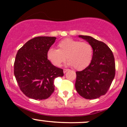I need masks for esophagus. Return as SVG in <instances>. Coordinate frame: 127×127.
Returning <instances> with one entry per match:
<instances>
[{"label": "esophagus", "instance_id": "1", "mask_svg": "<svg viewBox=\"0 0 127 127\" xmlns=\"http://www.w3.org/2000/svg\"><path fill=\"white\" fill-rule=\"evenodd\" d=\"M67 71H68V69H63V72L64 73H66Z\"/></svg>", "mask_w": 127, "mask_h": 127}]
</instances>
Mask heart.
I'll return each instance as SVG.
<instances>
[{
    "label": "heart",
    "instance_id": "obj_1",
    "mask_svg": "<svg viewBox=\"0 0 127 127\" xmlns=\"http://www.w3.org/2000/svg\"><path fill=\"white\" fill-rule=\"evenodd\" d=\"M57 46L58 49L50 48L47 54V58L54 66H61L66 57L68 65L80 71L92 62L93 48L89 42L67 38L60 41Z\"/></svg>",
    "mask_w": 127,
    "mask_h": 127
}]
</instances>
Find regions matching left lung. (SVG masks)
<instances>
[{
    "mask_svg": "<svg viewBox=\"0 0 127 127\" xmlns=\"http://www.w3.org/2000/svg\"><path fill=\"white\" fill-rule=\"evenodd\" d=\"M93 48V59L89 66L76 72L75 89L81 96L92 99L104 95L114 80L116 64L112 52L101 41L87 35H79Z\"/></svg>",
    "mask_w": 127,
    "mask_h": 127,
    "instance_id": "left-lung-1",
    "label": "left lung"
}]
</instances>
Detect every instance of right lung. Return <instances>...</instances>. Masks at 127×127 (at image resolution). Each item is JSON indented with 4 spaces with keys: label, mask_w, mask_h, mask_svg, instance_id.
Listing matches in <instances>:
<instances>
[{
    "label": "right lung",
    "mask_w": 127,
    "mask_h": 127,
    "mask_svg": "<svg viewBox=\"0 0 127 127\" xmlns=\"http://www.w3.org/2000/svg\"><path fill=\"white\" fill-rule=\"evenodd\" d=\"M55 37H36L18 50L14 63V75L21 92L28 98L45 99L55 90L54 80L63 76V70L53 66L47 52Z\"/></svg>",
    "instance_id": "add662e5"
}]
</instances>
